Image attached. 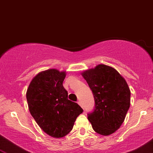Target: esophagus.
Wrapping results in <instances>:
<instances>
[{
  "label": "esophagus",
  "mask_w": 153,
  "mask_h": 153,
  "mask_svg": "<svg viewBox=\"0 0 153 153\" xmlns=\"http://www.w3.org/2000/svg\"><path fill=\"white\" fill-rule=\"evenodd\" d=\"M78 104H79V105H80V106H81V107H82V108H83V106H82V104L81 101H78Z\"/></svg>",
  "instance_id": "34e87169"
}]
</instances>
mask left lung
Instances as JSON below:
<instances>
[{
    "label": "left lung",
    "mask_w": 153,
    "mask_h": 153,
    "mask_svg": "<svg viewBox=\"0 0 153 153\" xmlns=\"http://www.w3.org/2000/svg\"><path fill=\"white\" fill-rule=\"evenodd\" d=\"M94 94L95 108L88 119L101 135L115 132L124 122L129 106L130 90L124 78L111 67L99 65L82 73Z\"/></svg>",
    "instance_id": "obj_1"
}]
</instances>
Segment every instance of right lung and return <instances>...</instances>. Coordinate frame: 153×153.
I'll return each instance as SVG.
<instances>
[{
	"mask_svg": "<svg viewBox=\"0 0 153 153\" xmlns=\"http://www.w3.org/2000/svg\"><path fill=\"white\" fill-rule=\"evenodd\" d=\"M65 75L55 69L42 72L33 78L26 91L33 118L45 133L56 138L68 134L83 111L78 103L68 99L62 85Z\"/></svg>",
	"mask_w": 153,
	"mask_h": 153,
	"instance_id": "right-lung-1",
	"label": "right lung"
}]
</instances>
